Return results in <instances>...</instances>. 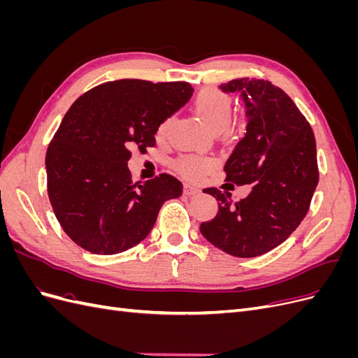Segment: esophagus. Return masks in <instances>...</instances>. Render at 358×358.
Segmentation results:
<instances>
[{"instance_id":"1","label":"esophagus","mask_w":358,"mask_h":358,"mask_svg":"<svg viewBox=\"0 0 358 358\" xmlns=\"http://www.w3.org/2000/svg\"><path fill=\"white\" fill-rule=\"evenodd\" d=\"M183 192L187 194V196H194V194H199L200 188L197 185H194V183H185V188H183Z\"/></svg>"}]
</instances>
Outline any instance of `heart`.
Wrapping results in <instances>:
<instances>
[{
	"label": "heart",
	"instance_id": "obj_1",
	"mask_svg": "<svg viewBox=\"0 0 358 358\" xmlns=\"http://www.w3.org/2000/svg\"><path fill=\"white\" fill-rule=\"evenodd\" d=\"M194 110L201 121L213 133H220L224 137H230L242 128V119L230 121L233 113V100L229 94L218 90H203L194 99ZM171 125V117H167L158 128V136L164 137ZM176 167L183 175L199 176L204 175L215 167V161L201 155H188L176 162Z\"/></svg>",
	"mask_w": 358,
	"mask_h": 358
}]
</instances>
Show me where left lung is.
Returning <instances> with one entry per match:
<instances>
[{
	"label": "left lung",
	"mask_w": 358,
	"mask_h": 358,
	"mask_svg": "<svg viewBox=\"0 0 358 358\" xmlns=\"http://www.w3.org/2000/svg\"><path fill=\"white\" fill-rule=\"evenodd\" d=\"M220 88L242 96L248 117L246 134L224 166L225 180L252 183V189L233 203L229 191L206 188L218 213L200 231L221 251L252 258L287 241L306 216L318 185L315 137L297 106L270 82L243 78Z\"/></svg>",
	"instance_id": "left-lung-1"
}]
</instances>
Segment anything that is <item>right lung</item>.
Wrapping results in <instances>:
<instances>
[{
	"mask_svg": "<svg viewBox=\"0 0 358 358\" xmlns=\"http://www.w3.org/2000/svg\"><path fill=\"white\" fill-rule=\"evenodd\" d=\"M188 82H106L73 103L46 152L48 194L70 239L92 254L113 255L142 242L161 206L182 194L167 173L133 183L131 149L155 146L158 127L185 106Z\"/></svg>",
	"mask_w": 358,
	"mask_h": 358,
	"instance_id": "right-lung-1",
	"label": "right lung"
}]
</instances>
